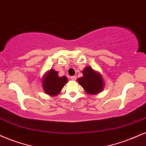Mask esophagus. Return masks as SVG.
Listing matches in <instances>:
<instances>
[{"label":"esophagus","instance_id":"34e87169","mask_svg":"<svg viewBox=\"0 0 146 146\" xmlns=\"http://www.w3.org/2000/svg\"><path fill=\"white\" fill-rule=\"evenodd\" d=\"M70 78H71V80H76V76H72L70 77Z\"/></svg>","mask_w":146,"mask_h":146}]
</instances>
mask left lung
Instances as JSON below:
<instances>
[{"mask_svg": "<svg viewBox=\"0 0 146 146\" xmlns=\"http://www.w3.org/2000/svg\"><path fill=\"white\" fill-rule=\"evenodd\" d=\"M83 76L78 78V82L89 94H96L104 89V80L102 75L90 67H86L83 70Z\"/></svg>", "mask_w": 146, "mask_h": 146, "instance_id": "8db88e82", "label": "left lung"}]
</instances>
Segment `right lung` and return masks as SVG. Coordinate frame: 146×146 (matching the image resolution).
<instances>
[{"label": "right lung", "instance_id": "right-lung-1", "mask_svg": "<svg viewBox=\"0 0 146 146\" xmlns=\"http://www.w3.org/2000/svg\"><path fill=\"white\" fill-rule=\"evenodd\" d=\"M66 83H68L66 76L60 77L58 76L57 72L50 70L43 78V90L46 94L54 96L60 93Z\"/></svg>", "mask_w": 146, "mask_h": 146}]
</instances>
